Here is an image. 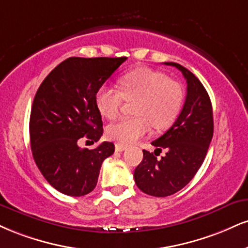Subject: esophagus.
<instances>
[{
    "mask_svg": "<svg viewBox=\"0 0 248 248\" xmlns=\"http://www.w3.org/2000/svg\"><path fill=\"white\" fill-rule=\"evenodd\" d=\"M126 147L124 145H120V144H116L115 145V151H118V153H122V151L126 150Z\"/></svg>",
    "mask_w": 248,
    "mask_h": 248,
    "instance_id": "obj_1",
    "label": "esophagus"
}]
</instances>
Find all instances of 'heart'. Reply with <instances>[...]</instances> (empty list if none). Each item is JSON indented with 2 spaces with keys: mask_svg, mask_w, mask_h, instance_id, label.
Returning a JSON list of instances; mask_svg holds the SVG:
<instances>
[{
  "mask_svg": "<svg viewBox=\"0 0 248 248\" xmlns=\"http://www.w3.org/2000/svg\"><path fill=\"white\" fill-rule=\"evenodd\" d=\"M120 91L104 85L95 92V105L105 118L115 119L124 100H136L135 116L124 118L107 128V136L120 145H129L144 136L151 124L158 130L171 127L183 108V86L166 74L140 67L127 71L118 80Z\"/></svg>",
  "mask_w": 248,
  "mask_h": 248,
  "instance_id": "obj_1",
  "label": "heart"
}]
</instances>
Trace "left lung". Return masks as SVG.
Wrapping results in <instances>:
<instances>
[{"mask_svg":"<svg viewBox=\"0 0 248 248\" xmlns=\"http://www.w3.org/2000/svg\"><path fill=\"white\" fill-rule=\"evenodd\" d=\"M183 73L187 82L184 107L172 127L151 144L167 155L157 160L155 150H143V160L134 171L136 186L148 195L164 198L183 189L203 163L214 134L213 106L198 77L174 62H164Z\"/></svg>","mask_w":248,"mask_h":248,"instance_id":"8db88e82","label":"left lung"}]
</instances>
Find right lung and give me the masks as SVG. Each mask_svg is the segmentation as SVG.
Wrapping results in <instances>:
<instances>
[{"mask_svg":"<svg viewBox=\"0 0 248 248\" xmlns=\"http://www.w3.org/2000/svg\"><path fill=\"white\" fill-rule=\"evenodd\" d=\"M127 58H69L44 79L30 116V141L38 169L50 186L69 196L94 189L101 164L114 153L112 142L95 149L78 147L80 139L98 142L103 121L95 92Z\"/></svg>","mask_w":248,"mask_h":248,"instance_id":"obj_1","label":"right lung"}]
</instances>
